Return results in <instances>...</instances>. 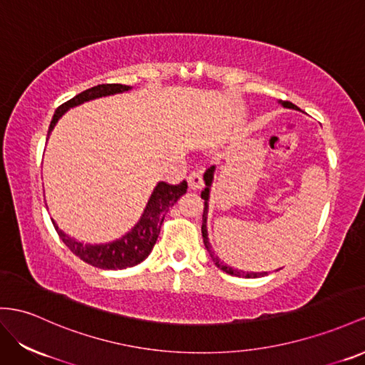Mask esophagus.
<instances>
[{"instance_id": "obj_1", "label": "esophagus", "mask_w": 365, "mask_h": 365, "mask_svg": "<svg viewBox=\"0 0 365 365\" xmlns=\"http://www.w3.org/2000/svg\"><path fill=\"white\" fill-rule=\"evenodd\" d=\"M186 180H188V185L192 191L200 190L203 186V177H202V173H199V171H192Z\"/></svg>"}]
</instances>
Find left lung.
<instances>
[{"instance_id":"obj_1","label":"left lung","mask_w":365,"mask_h":365,"mask_svg":"<svg viewBox=\"0 0 365 365\" xmlns=\"http://www.w3.org/2000/svg\"><path fill=\"white\" fill-rule=\"evenodd\" d=\"M280 105H282L284 108H288V109H299L296 105H293V103L289 101H282L279 100ZM214 173H216V166H211L207 170V173L203 174V180H205V190L202 191V199L205 200V208H203V216H202V237H203V244H205V248H207V251L211 256V260L214 262V265H216L219 269H222V272H225L231 276H237V277H248V279H253V277H262L267 274V272H262V273H253V272H242V269H237V268H232L227 264H223L220 257L216 256V253H214V250L210 244V239H208V210H210V195H211V186H212V180H214Z\"/></svg>"}]
</instances>
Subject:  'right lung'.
I'll return each instance as SVG.
<instances>
[{"instance_id":"add662e5","label":"right lung","mask_w":365,"mask_h":365,"mask_svg":"<svg viewBox=\"0 0 365 365\" xmlns=\"http://www.w3.org/2000/svg\"><path fill=\"white\" fill-rule=\"evenodd\" d=\"M130 89H133V86L128 85H98L83 91L69 101L63 103V105L55 110L49 126L48 138L55 125L58 123V120L66 114L71 108L80 106L83 103L96 98L129 92ZM186 190H188V185H186L185 180L179 185H168L165 182H158L151 195H149L146 207L135 225L120 239L106 242V244H83V242L68 236L66 232L58 228L57 223L53 220L52 222L61 240L66 244V247H69L72 253L78 256L81 260H85V262L91 264L92 267L103 269H123L143 262L149 256V253H151L155 245L158 235H160V228L166 212L170 211L171 207H174V203L182 197Z\"/></svg>"}]
</instances>
